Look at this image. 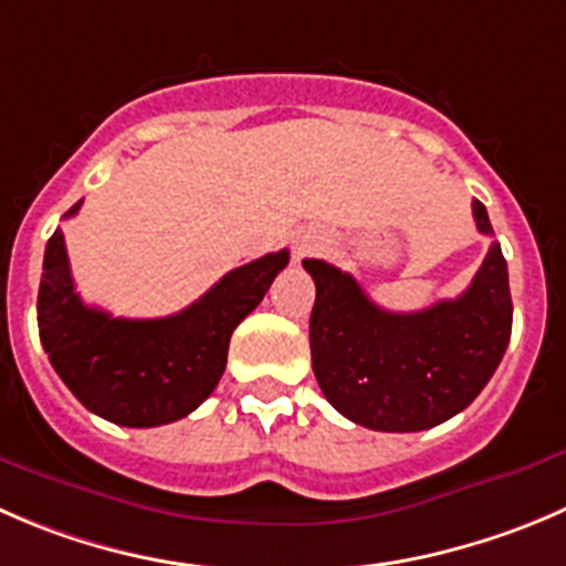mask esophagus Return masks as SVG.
<instances>
[{
    "label": "esophagus",
    "instance_id": "1",
    "mask_svg": "<svg viewBox=\"0 0 566 566\" xmlns=\"http://www.w3.org/2000/svg\"><path fill=\"white\" fill-rule=\"evenodd\" d=\"M317 245H321V240H317L315 234H301V238H295L293 251H295V256H306V254H312Z\"/></svg>",
    "mask_w": 566,
    "mask_h": 566
}]
</instances>
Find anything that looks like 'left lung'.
I'll list each match as a JSON object with an SVG mask.
<instances>
[{
  "mask_svg": "<svg viewBox=\"0 0 566 566\" xmlns=\"http://www.w3.org/2000/svg\"><path fill=\"white\" fill-rule=\"evenodd\" d=\"M481 234L490 216L473 201ZM315 279L312 370L328 403L373 431H426L468 409L512 337V293L501 243H492L459 298L420 312L373 304L350 273L304 260Z\"/></svg>",
  "mask_w": 566,
  "mask_h": 566,
  "instance_id": "obj_1",
  "label": "left lung"
}]
</instances>
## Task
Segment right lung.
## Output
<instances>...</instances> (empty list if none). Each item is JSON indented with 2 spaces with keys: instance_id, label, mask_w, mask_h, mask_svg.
<instances>
[{
  "instance_id": "obj_1",
  "label": "right lung",
  "mask_w": 566,
  "mask_h": 566,
  "mask_svg": "<svg viewBox=\"0 0 566 566\" xmlns=\"http://www.w3.org/2000/svg\"><path fill=\"white\" fill-rule=\"evenodd\" d=\"M76 201L65 218L76 216ZM287 249L229 271L188 310L126 321L82 304L60 229L46 243L38 290V332L49 361L93 415L151 429L199 409L227 370L232 332L287 268Z\"/></svg>"
}]
</instances>
